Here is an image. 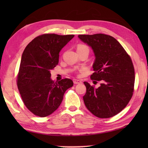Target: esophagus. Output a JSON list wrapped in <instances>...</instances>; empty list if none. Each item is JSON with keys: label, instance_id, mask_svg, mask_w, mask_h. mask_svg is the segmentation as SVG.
<instances>
[{"label": "esophagus", "instance_id": "obj_1", "mask_svg": "<svg viewBox=\"0 0 148 148\" xmlns=\"http://www.w3.org/2000/svg\"><path fill=\"white\" fill-rule=\"evenodd\" d=\"M73 82H74V84H81L82 83V81H81V80H79V79H73Z\"/></svg>", "mask_w": 148, "mask_h": 148}]
</instances>
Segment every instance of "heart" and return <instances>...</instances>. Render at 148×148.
<instances>
[{
	"label": "heart",
	"mask_w": 148,
	"mask_h": 148,
	"mask_svg": "<svg viewBox=\"0 0 148 148\" xmlns=\"http://www.w3.org/2000/svg\"><path fill=\"white\" fill-rule=\"evenodd\" d=\"M87 49L89 50V48L87 47V46H86V45H84V44H79L78 46L77 47V49Z\"/></svg>",
	"instance_id": "heart-1"
}]
</instances>
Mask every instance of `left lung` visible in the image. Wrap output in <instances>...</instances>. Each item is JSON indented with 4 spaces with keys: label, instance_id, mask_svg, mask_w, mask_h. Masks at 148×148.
Returning <instances> with one entry per match:
<instances>
[{
    "label": "left lung",
    "instance_id": "8db88e82",
    "mask_svg": "<svg viewBox=\"0 0 148 148\" xmlns=\"http://www.w3.org/2000/svg\"><path fill=\"white\" fill-rule=\"evenodd\" d=\"M78 38L91 47L95 60L91 79L101 81L98 88L84 82L85 105L94 116L109 118L123 110L134 92V69L131 57L119 42L110 35L79 34Z\"/></svg>",
    "mask_w": 148,
    "mask_h": 148
}]
</instances>
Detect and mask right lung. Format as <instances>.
I'll list each match as a JSON object with an SVG mask.
<instances>
[{
    "mask_svg": "<svg viewBox=\"0 0 148 148\" xmlns=\"http://www.w3.org/2000/svg\"><path fill=\"white\" fill-rule=\"evenodd\" d=\"M74 35L44 34L27 45L22 54L17 85L22 101L35 116L46 117L58 108L71 79L54 82L50 71L59 62V52Z\"/></svg>",
    "mask_w": 148,
    "mask_h": 148,
    "instance_id": "1",
    "label": "right lung"
}]
</instances>
